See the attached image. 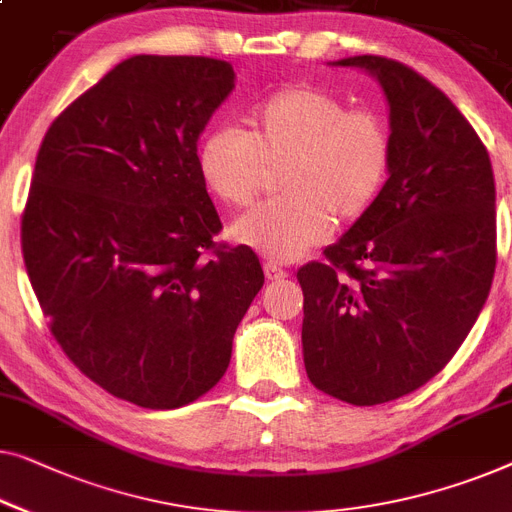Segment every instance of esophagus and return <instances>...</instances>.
<instances>
[{"label":"esophagus","instance_id":"1","mask_svg":"<svg viewBox=\"0 0 512 512\" xmlns=\"http://www.w3.org/2000/svg\"><path fill=\"white\" fill-rule=\"evenodd\" d=\"M263 272H265V279H268V281H284L288 277V272L281 270L279 265H274V263H265Z\"/></svg>","mask_w":512,"mask_h":512}]
</instances>
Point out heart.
<instances>
[{
    "instance_id": "b5f03b06",
    "label": "heart",
    "mask_w": 512,
    "mask_h": 512,
    "mask_svg": "<svg viewBox=\"0 0 512 512\" xmlns=\"http://www.w3.org/2000/svg\"><path fill=\"white\" fill-rule=\"evenodd\" d=\"M247 124V133L212 127L196 150L207 191L231 207L254 203L265 170L281 168L284 196L235 221V242L291 263L328 240L335 219L351 224L379 201L395 147L388 122L374 110L348 108L321 87L293 85L258 101Z\"/></svg>"
}]
</instances>
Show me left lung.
Instances as JSON below:
<instances>
[{"label": "left lung", "instance_id": "1", "mask_svg": "<svg viewBox=\"0 0 512 512\" xmlns=\"http://www.w3.org/2000/svg\"><path fill=\"white\" fill-rule=\"evenodd\" d=\"M335 64L379 78L395 152L372 210L298 270L302 353L318 390L374 406L434 379L476 323L496 268L494 175L466 117L411 66Z\"/></svg>", "mask_w": 512, "mask_h": 512}]
</instances>
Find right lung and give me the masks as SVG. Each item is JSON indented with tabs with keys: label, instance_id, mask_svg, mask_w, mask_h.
I'll use <instances>...</instances> for the list:
<instances>
[{
	"label": "right lung",
	"instance_id": "right-lung-1",
	"mask_svg": "<svg viewBox=\"0 0 512 512\" xmlns=\"http://www.w3.org/2000/svg\"><path fill=\"white\" fill-rule=\"evenodd\" d=\"M224 59L136 55L55 117L22 210L25 268L48 328L87 379L143 409L212 390L263 286L249 247L214 242L198 173Z\"/></svg>",
	"mask_w": 512,
	"mask_h": 512
}]
</instances>
